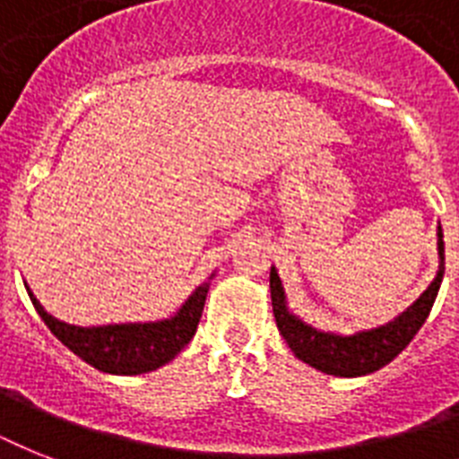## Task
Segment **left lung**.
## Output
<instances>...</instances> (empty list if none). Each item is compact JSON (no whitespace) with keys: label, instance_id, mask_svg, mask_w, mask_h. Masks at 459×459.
<instances>
[{"label":"left lung","instance_id":"8db88e82","mask_svg":"<svg viewBox=\"0 0 459 459\" xmlns=\"http://www.w3.org/2000/svg\"><path fill=\"white\" fill-rule=\"evenodd\" d=\"M436 236H438V243H436L438 245V272H436V279L429 283L427 290L398 316L371 328H359L355 333L321 331V328H314L312 324H307L298 314L290 312L283 281H281L276 266H272L269 288H272L273 316H276V326H279L281 335L286 338L288 348L293 350V355L314 369L342 378L367 377V374H374L388 362H393L410 345L421 324L427 321L436 302V295H438V288H441L443 272H446L441 223H438Z\"/></svg>","mask_w":459,"mask_h":459}]
</instances>
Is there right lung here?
Returning a JSON list of instances; mask_svg holds the SVG:
<instances>
[{
    "mask_svg": "<svg viewBox=\"0 0 459 459\" xmlns=\"http://www.w3.org/2000/svg\"><path fill=\"white\" fill-rule=\"evenodd\" d=\"M216 273H212L204 283L187 295V300L171 314L169 319L157 321H126V324H102V326H75L56 319L39 305L32 290V307L38 309L47 328L66 345L74 355H78L90 367L117 374V377H135L164 367L186 348L197 331L209 286Z\"/></svg>",
    "mask_w": 459,
    "mask_h": 459,
    "instance_id": "1",
    "label": "right lung"
}]
</instances>
